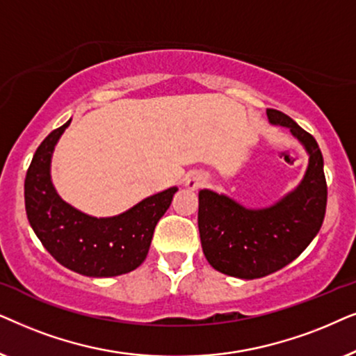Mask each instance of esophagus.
<instances>
[{"label":"esophagus","mask_w":356,"mask_h":356,"mask_svg":"<svg viewBox=\"0 0 356 356\" xmlns=\"http://www.w3.org/2000/svg\"><path fill=\"white\" fill-rule=\"evenodd\" d=\"M208 182V177L207 174L200 172V170H193V172H191L186 177V187L188 188V191H198V188L205 187Z\"/></svg>","instance_id":"obj_1"}]
</instances>
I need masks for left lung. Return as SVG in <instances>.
Wrapping results in <instances>:
<instances>
[{"mask_svg": "<svg viewBox=\"0 0 356 356\" xmlns=\"http://www.w3.org/2000/svg\"><path fill=\"white\" fill-rule=\"evenodd\" d=\"M309 156L301 182L273 205L248 208L210 188L198 192V231L208 264L229 277L254 280L293 262L319 233L325 215L324 159L314 136L283 112L267 108Z\"/></svg>", "mask_w": 356, "mask_h": 356, "instance_id": "1", "label": "left lung"}]
</instances>
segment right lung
<instances>
[{
  "label": "right lung",
  "mask_w": 356,
  "mask_h": 356,
  "mask_svg": "<svg viewBox=\"0 0 356 356\" xmlns=\"http://www.w3.org/2000/svg\"><path fill=\"white\" fill-rule=\"evenodd\" d=\"M71 118L37 148L24 182L32 229L56 262L94 278L129 273L145 262L154 227L168 211L177 187L146 197L115 216L83 213L58 195L51 182V156Z\"/></svg>",
  "instance_id": "obj_1"
}]
</instances>
